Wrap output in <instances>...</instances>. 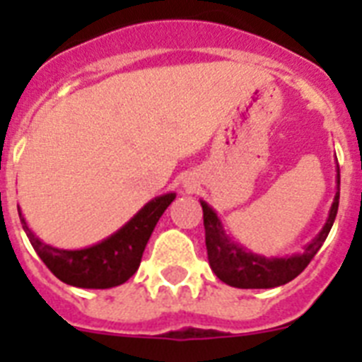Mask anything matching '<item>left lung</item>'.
Listing matches in <instances>:
<instances>
[{"label": "left lung", "mask_w": 362, "mask_h": 362, "mask_svg": "<svg viewBox=\"0 0 362 362\" xmlns=\"http://www.w3.org/2000/svg\"><path fill=\"white\" fill-rule=\"evenodd\" d=\"M339 185H341V174H339L337 165V192H335L328 219L321 232L315 235V239H312V243L305 246L303 254H296L292 257L268 259L263 255L252 254L250 250L239 246L238 243L232 241L230 235H226L225 228L221 225V219L214 212L212 206L201 201L204 243H206V254H209V263L214 274L223 283L235 286V288H276V286L296 279L315 257V254L330 233L339 209Z\"/></svg>", "instance_id": "8db88e82"}]
</instances>
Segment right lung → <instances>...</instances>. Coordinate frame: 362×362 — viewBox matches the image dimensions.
I'll list each match as a JSON object with an SVG mask.
<instances>
[{
	"label": "right lung",
	"instance_id": "right-lung-1",
	"mask_svg": "<svg viewBox=\"0 0 362 362\" xmlns=\"http://www.w3.org/2000/svg\"><path fill=\"white\" fill-rule=\"evenodd\" d=\"M174 199L175 194H165V196L148 201L123 228L98 245L81 248V250H62V248L45 245L28 228L19 206L18 212L28 241L57 279L78 288L103 290L119 286L136 274L146 243L158 225L159 217Z\"/></svg>",
	"mask_w": 362,
	"mask_h": 362
}]
</instances>
